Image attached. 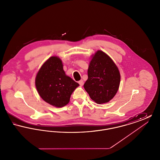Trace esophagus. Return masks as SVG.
Returning a JSON list of instances; mask_svg holds the SVG:
<instances>
[{
	"label": "esophagus",
	"mask_w": 160,
	"mask_h": 160,
	"mask_svg": "<svg viewBox=\"0 0 160 160\" xmlns=\"http://www.w3.org/2000/svg\"><path fill=\"white\" fill-rule=\"evenodd\" d=\"M78 83H79V84H80L81 86H83V85L84 84L83 80H80V81L78 82Z\"/></svg>",
	"instance_id": "34e87169"
}]
</instances>
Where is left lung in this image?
<instances>
[{"label": "left lung", "mask_w": 160, "mask_h": 160, "mask_svg": "<svg viewBox=\"0 0 160 160\" xmlns=\"http://www.w3.org/2000/svg\"><path fill=\"white\" fill-rule=\"evenodd\" d=\"M88 75L84 88L93 101L101 104L113 99L119 88L121 75L109 56L101 50L92 54Z\"/></svg>", "instance_id": "left-lung-1"}]
</instances>
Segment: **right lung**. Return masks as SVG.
I'll use <instances>...</instances> for the list:
<instances>
[{
  "label": "right lung",
  "mask_w": 160,
  "mask_h": 160,
  "mask_svg": "<svg viewBox=\"0 0 160 160\" xmlns=\"http://www.w3.org/2000/svg\"><path fill=\"white\" fill-rule=\"evenodd\" d=\"M35 86L42 99L59 108L68 104L71 94L79 84L66 75L61 59L52 56L39 69L35 77Z\"/></svg>",
  "instance_id": "right-lung-1"
}]
</instances>
